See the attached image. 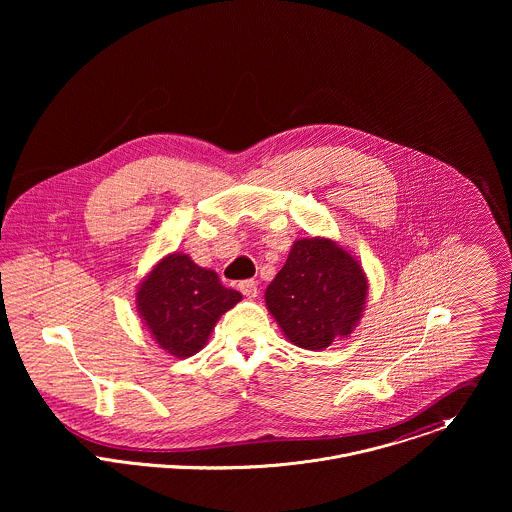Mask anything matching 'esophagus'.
I'll return each instance as SVG.
<instances>
[{"label":"esophagus","mask_w":512,"mask_h":512,"mask_svg":"<svg viewBox=\"0 0 512 512\" xmlns=\"http://www.w3.org/2000/svg\"><path fill=\"white\" fill-rule=\"evenodd\" d=\"M238 288H240L242 295H246L248 299L258 297V282H254V280H244V282L238 284Z\"/></svg>","instance_id":"1"}]
</instances>
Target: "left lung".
I'll return each mask as SVG.
<instances>
[{
	"label": "left lung",
	"instance_id": "8db88e82",
	"mask_svg": "<svg viewBox=\"0 0 512 512\" xmlns=\"http://www.w3.org/2000/svg\"><path fill=\"white\" fill-rule=\"evenodd\" d=\"M368 280L361 262L325 236L297 238L264 299L286 339L323 351L349 337L365 311Z\"/></svg>",
	"mask_w": 512,
	"mask_h": 512
}]
</instances>
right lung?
I'll return each instance as SVG.
<instances>
[{
  "mask_svg": "<svg viewBox=\"0 0 512 512\" xmlns=\"http://www.w3.org/2000/svg\"><path fill=\"white\" fill-rule=\"evenodd\" d=\"M242 295L220 284L215 270L197 266L189 254L163 256L136 292L138 313L153 341L169 355L187 359L199 353L222 313Z\"/></svg>",
  "mask_w": 512,
  "mask_h": 512,
  "instance_id": "add662e5",
  "label": "right lung"
}]
</instances>
